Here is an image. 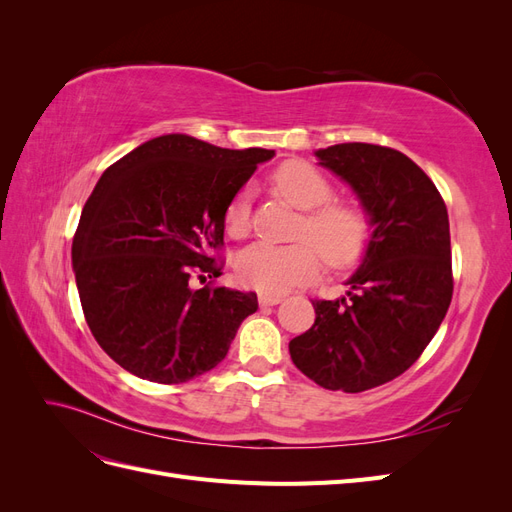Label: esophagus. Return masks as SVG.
<instances>
[{
	"label": "esophagus",
	"instance_id": "1",
	"mask_svg": "<svg viewBox=\"0 0 512 512\" xmlns=\"http://www.w3.org/2000/svg\"><path fill=\"white\" fill-rule=\"evenodd\" d=\"M258 303L260 307H273L277 303H282L280 294H258Z\"/></svg>",
	"mask_w": 512,
	"mask_h": 512
}]
</instances>
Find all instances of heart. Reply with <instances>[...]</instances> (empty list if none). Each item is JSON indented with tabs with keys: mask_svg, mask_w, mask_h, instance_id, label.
<instances>
[{
	"mask_svg": "<svg viewBox=\"0 0 512 512\" xmlns=\"http://www.w3.org/2000/svg\"><path fill=\"white\" fill-rule=\"evenodd\" d=\"M273 185L286 203L305 211L297 228V237L305 241L247 245L235 262L245 286L265 294H282L316 280L322 267L320 254L335 269L350 267L363 256L371 232L367 213L350 203H329L331 183L314 166L290 160L275 170ZM224 222L232 237L245 235L250 226L245 192L228 205Z\"/></svg>",
	"mask_w": 512,
	"mask_h": 512,
	"instance_id": "b5f03b06",
	"label": "heart"
}]
</instances>
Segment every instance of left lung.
<instances>
[{"mask_svg": "<svg viewBox=\"0 0 512 512\" xmlns=\"http://www.w3.org/2000/svg\"><path fill=\"white\" fill-rule=\"evenodd\" d=\"M314 156L350 185L371 232L344 297L314 301V327L288 350L324 389L361 393L404 374L440 329L453 299L448 213L401 151L342 143Z\"/></svg>", "mask_w": 512, "mask_h": 512, "instance_id": "obj_1", "label": "left lung"}]
</instances>
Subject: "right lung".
<instances>
[{
	"instance_id": "obj_1",
	"label": "right lung",
	"mask_w": 512,
	"mask_h": 512,
	"mask_svg": "<svg viewBox=\"0 0 512 512\" xmlns=\"http://www.w3.org/2000/svg\"><path fill=\"white\" fill-rule=\"evenodd\" d=\"M273 149H222L164 134L108 166L72 241L83 314L96 342L130 374L181 384L218 365L256 292L194 288L218 277L232 198Z\"/></svg>"
}]
</instances>
